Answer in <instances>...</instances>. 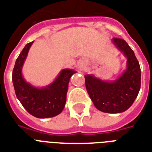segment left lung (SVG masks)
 I'll return each instance as SVG.
<instances>
[{"mask_svg": "<svg viewBox=\"0 0 152 152\" xmlns=\"http://www.w3.org/2000/svg\"><path fill=\"white\" fill-rule=\"evenodd\" d=\"M113 41L127 57L126 70L113 82L86 75L85 85L91 99L99 110L118 113L127 110L134 102L140 89L141 72L139 61L127 42L120 38H113Z\"/></svg>", "mask_w": 152, "mask_h": 152, "instance_id": "left-lung-1", "label": "left lung"}]
</instances>
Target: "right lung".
<instances>
[{
  "label": "right lung",
  "instance_id": "add662e5",
  "mask_svg": "<svg viewBox=\"0 0 152 152\" xmlns=\"http://www.w3.org/2000/svg\"><path fill=\"white\" fill-rule=\"evenodd\" d=\"M33 42L27 43L15 61L12 82L16 97L26 110L38 118H48L61 113L66 102L69 80L76 72L63 69L50 85L44 88H34L22 76V67Z\"/></svg>",
  "mask_w": 152,
  "mask_h": 152
}]
</instances>
